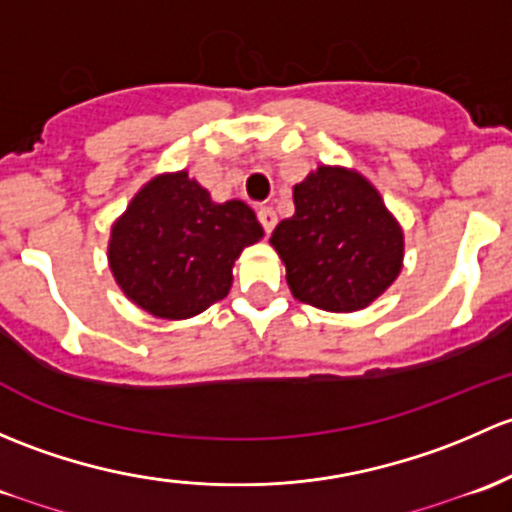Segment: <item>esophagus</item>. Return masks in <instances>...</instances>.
<instances>
[{
  "instance_id": "34e87169",
  "label": "esophagus",
  "mask_w": 512,
  "mask_h": 512,
  "mask_svg": "<svg viewBox=\"0 0 512 512\" xmlns=\"http://www.w3.org/2000/svg\"><path fill=\"white\" fill-rule=\"evenodd\" d=\"M258 221H261L263 231H266V234H271L273 226H276L278 217H276V212H273L271 207H261V209H258Z\"/></svg>"
}]
</instances>
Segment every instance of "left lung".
<instances>
[{
    "mask_svg": "<svg viewBox=\"0 0 512 512\" xmlns=\"http://www.w3.org/2000/svg\"><path fill=\"white\" fill-rule=\"evenodd\" d=\"M295 214L273 229L293 298L355 313L402 273L404 231L377 187L357 170L318 165L293 187Z\"/></svg>",
    "mask_w": 512,
    "mask_h": 512,
    "instance_id": "8db88e82",
    "label": "left lung"
}]
</instances>
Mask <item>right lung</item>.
Listing matches in <instances>:
<instances>
[{
    "label": "right lung",
    "mask_w": 512,
    "mask_h": 512,
    "mask_svg": "<svg viewBox=\"0 0 512 512\" xmlns=\"http://www.w3.org/2000/svg\"><path fill=\"white\" fill-rule=\"evenodd\" d=\"M263 239L241 199L214 202L187 170L145 182L110 226L108 266L125 298L162 320H187L226 298L234 263Z\"/></svg>",
    "instance_id": "right-lung-1"
}]
</instances>
